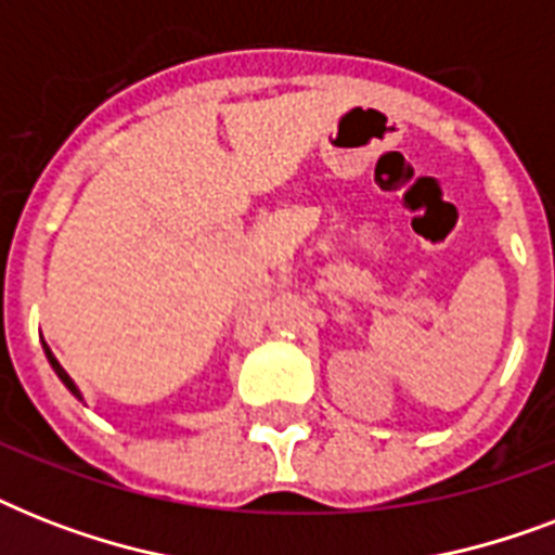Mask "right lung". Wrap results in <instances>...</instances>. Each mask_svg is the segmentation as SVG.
<instances>
[{"instance_id": "obj_1", "label": "right lung", "mask_w": 555, "mask_h": 555, "mask_svg": "<svg viewBox=\"0 0 555 555\" xmlns=\"http://www.w3.org/2000/svg\"><path fill=\"white\" fill-rule=\"evenodd\" d=\"M42 348H46V357H48V363H51V369H54V371H56V377L63 379V383H65V388H68V391H72V395H74V397H77V400H82V395H80V388L74 386V379H72V377H68V374H65V369H63V365L56 363V357H54V354H51V348H48V346H46V343H42Z\"/></svg>"}]
</instances>
